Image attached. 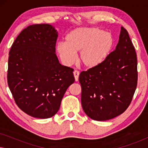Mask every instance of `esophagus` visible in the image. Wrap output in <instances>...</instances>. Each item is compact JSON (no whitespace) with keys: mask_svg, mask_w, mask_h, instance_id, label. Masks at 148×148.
Segmentation results:
<instances>
[{"mask_svg":"<svg viewBox=\"0 0 148 148\" xmlns=\"http://www.w3.org/2000/svg\"><path fill=\"white\" fill-rule=\"evenodd\" d=\"M73 75H74V77H75V79L76 82H77L79 80V72L78 71H74L73 72Z\"/></svg>","mask_w":148,"mask_h":148,"instance_id":"1","label":"esophagus"}]
</instances>
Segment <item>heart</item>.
Returning a JSON list of instances; mask_svg holds the SVG:
<instances>
[{"label": "heart", "mask_w": 148, "mask_h": 148, "mask_svg": "<svg viewBox=\"0 0 148 148\" xmlns=\"http://www.w3.org/2000/svg\"><path fill=\"white\" fill-rule=\"evenodd\" d=\"M114 45V38L109 32L97 27H79L65 36V43L56 46L60 59L66 64L75 60V53L79 52V60L88 69L101 65L106 59Z\"/></svg>", "instance_id": "b5f03b06"}]
</instances>
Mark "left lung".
I'll use <instances>...</instances> for the list:
<instances>
[{
  "label": "left lung",
  "instance_id": "8db88e82",
  "mask_svg": "<svg viewBox=\"0 0 148 148\" xmlns=\"http://www.w3.org/2000/svg\"><path fill=\"white\" fill-rule=\"evenodd\" d=\"M137 54L128 32L121 27L116 49L98 67L82 71V104L95 121H107L125 112L137 85Z\"/></svg>",
  "mask_w": 148,
  "mask_h": 148
}]
</instances>
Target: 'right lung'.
<instances>
[{"label": "right lung", "instance_id": "right-lung-1", "mask_svg": "<svg viewBox=\"0 0 148 148\" xmlns=\"http://www.w3.org/2000/svg\"><path fill=\"white\" fill-rule=\"evenodd\" d=\"M57 38L52 25L34 24L22 30L9 51V89L18 107L35 118L54 116L75 82L73 69L61 65L56 56Z\"/></svg>", "mask_w": 148, "mask_h": 148}]
</instances>
